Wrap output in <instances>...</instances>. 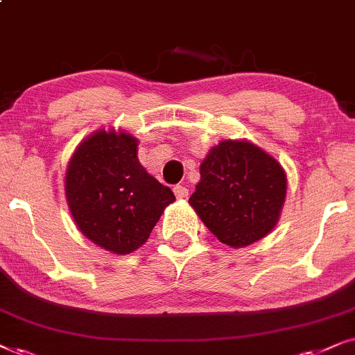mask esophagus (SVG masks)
Returning <instances> with one entry per match:
<instances>
[{
	"label": "esophagus",
	"instance_id": "34e87169",
	"mask_svg": "<svg viewBox=\"0 0 355 355\" xmlns=\"http://www.w3.org/2000/svg\"><path fill=\"white\" fill-rule=\"evenodd\" d=\"M173 193H175V196L178 198V200H185V198L188 196V188L182 187V185H177V187H173Z\"/></svg>",
	"mask_w": 355,
	"mask_h": 355
}]
</instances>
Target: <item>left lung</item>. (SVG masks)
<instances>
[{
  "label": "left lung",
  "mask_w": 355,
  "mask_h": 355,
  "mask_svg": "<svg viewBox=\"0 0 355 355\" xmlns=\"http://www.w3.org/2000/svg\"><path fill=\"white\" fill-rule=\"evenodd\" d=\"M200 173L188 202L219 242L243 248L276 227L287 175L266 150L247 139H224L212 146Z\"/></svg>",
  "instance_id": "obj_1"
}]
</instances>
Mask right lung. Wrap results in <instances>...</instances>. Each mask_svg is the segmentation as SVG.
Returning <instances> with one entry per match:
<instances>
[{"instance_id": "obj_1", "label": "right lung", "mask_w": 355, "mask_h": 355, "mask_svg": "<svg viewBox=\"0 0 355 355\" xmlns=\"http://www.w3.org/2000/svg\"><path fill=\"white\" fill-rule=\"evenodd\" d=\"M138 144L123 130H97L76 148L66 168L64 193L74 224L115 254L143 247L175 201L172 190L139 164Z\"/></svg>"}]
</instances>
